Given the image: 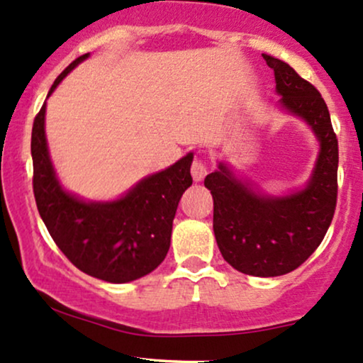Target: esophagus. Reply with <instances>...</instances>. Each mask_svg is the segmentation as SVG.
<instances>
[{"label":"esophagus","instance_id":"obj_1","mask_svg":"<svg viewBox=\"0 0 363 363\" xmlns=\"http://www.w3.org/2000/svg\"><path fill=\"white\" fill-rule=\"evenodd\" d=\"M208 168L203 161L195 160L194 164H191V177H194L195 182H203L205 177H207Z\"/></svg>","mask_w":363,"mask_h":363}]
</instances>
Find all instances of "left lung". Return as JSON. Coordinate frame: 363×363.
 Returning <instances> with one entry per match:
<instances>
[{
	"label": "left lung",
	"instance_id": "left-lung-1",
	"mask_svg": "<svg viewBox=\"0 0 363 363\" xmlns=\"http://www.w3.org/2000/svg\"><path fill=\"white\" fill-rule=\"evenodd\" d=\"M274 70L281 113L299 118L318 141V155L305 185L266 194L240 177L227 161L207 174L213 199V234L222 257L249 276H283L315 252L332 223L337 205L338 141L320 92L293 67L262 55Z\"/></svg>",
	"mask_w": 363,
	"mask_h": 363
}]
</instances>
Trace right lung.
Wrapping results in <instances>:
<instances>
[{
  "instance_id": "1",
  "label": "right lung",
  "mask_w": 363,
  "mask_h": 363,
  "mask_svg": "<svg viewBox=\"0 0 363 363\" xmlns=\"http://www.w3.org/2000/svg\"><path fill=\"white\" fill-rule=\"evenodd\" d=\"M89 57L91 53L79 57L58 75L47 99ZM45 114L47 102L31 129L33 194L58 249L80 271L107 283H131L150 274L168 254L174 213L191 185L194 153L141 178L118 199L89 200L62 185L48 150Z\"/></svg>"
}]
</instances>
